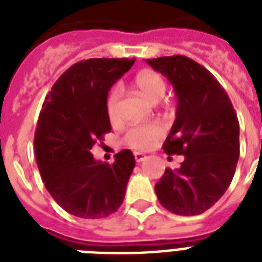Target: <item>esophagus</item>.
Instances as JSON below:
<instances>
[{
    "instance_id": "esophagus-1",
    "label": "esophagus",
    "mask_w": 262,
    "mask_h": 262,
    "mask_svg": "<svg viewBox=\"0 0 262 262\" xmlns=\"http://www.w3.org/2000/svg\"><path fill=\"white\" fill-rule=\"evenodd\" d=\"M135 159H136V162H137V163H140V162H143V160L147 159V156L144 155V154H140V152H136Z\"/></svg>"
}]
</instances>
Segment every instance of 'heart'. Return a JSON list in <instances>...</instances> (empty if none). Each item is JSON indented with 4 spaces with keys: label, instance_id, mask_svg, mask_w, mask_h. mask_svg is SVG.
<instances>
[{
    "label": "heart",
    "instance_id": "heart-1",
    "mask_svg": "<svg viewBox=\"0 0 262 262\" xmlns=\"http://www.w3.org/2000/svg\"><path fill=\"white\" fill-rule=\"evenodd\" d=\"M133 87L148 102L158 103L166 95L167 83L160 73L147 69L137 73L133 80ZM119 104H121V91L118 87L111 88L106 99V113L113 123L119 122L121 118ZM163 126L158 122L133 126L123 136V143L133 149L144 151L151 148L156 140H159L163 136Z\"/></svg>",
    "mask_w": 262,
    "mask_h": 262
}]
</instances>
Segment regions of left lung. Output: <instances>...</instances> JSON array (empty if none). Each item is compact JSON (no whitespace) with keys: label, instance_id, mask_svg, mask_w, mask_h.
<instances>
[{"label":"left lung","instance_id":"8db88e82","mask_svg":"<svg viewBox=\"0 0 262 262\" xmlns=\"http://www.w3.org/2000/svg\"><path fill=\"white\" fill-rule=\"evenodd\" d=\"M170 80L178 98L177 118L163 144L183 155L155 185L159 203L175 215L194 216L226 193L239 158V122L227 92L211 72L185 55L147 59Z\"/></svg>","mask_w":262,"mask_h":262}]
</instances>
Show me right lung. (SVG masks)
<instances>
[{
  "label": "right lung",
  "mask_w": 262,
  "mask_h": 262,
  "mask_svg": "<svg viewBox=\"0 0 262 262\" xmlns=\"http://www.w3.org/2000/svg\"><path fill=\"white\" fill-rule=\"evenodd\" d=\"M136 58H91L72 65L47 94L35 130V158L47 191L71 215L107 217L118 211L136 166L130 149L114 163L96 162L91 148L111 130L106 99Z\"/></svg>",
  "instance_id": "right-lung-1"
}]
</instances>
